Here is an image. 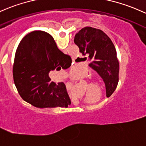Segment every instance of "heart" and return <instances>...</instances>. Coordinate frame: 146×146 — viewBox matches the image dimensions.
Segmentation results:
<instances>
[{"instance_id": "heart-1", "label": "heart", "mask_w": 146, "mask_h": 146, "mask_svg": "<svg viewBox=\"0 0 146 146\" xmlns=\"http://www.w3.org/2000/svg\"><path fill=\"white\" fill-rule=\"evenodd\" d=\"M72 76L74 79H78L79 78V69L78 67H74L72 70Z\"/></svg>"}]
</instances>
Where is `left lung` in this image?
Segmentation results:
<instances>
[{"label": "left lung", "mask_w": 146, "mask_h": 146, "mask_svg": "<svg viewBox=\"0 0 146 146\" xmlns=\"http://www.w3.org/2000/svg\"><path fill=\"white\" fill-rule=\"evenodd\" d=\"M74 42L90 60L89 66L104 81L106 97L111 95L117 87L119 74L116 50L111 39L101 30L85 27L75 35Z\"/></svg>", "instance_id": "8db88e82"}]
</instances>
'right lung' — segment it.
Instances as JSON below:
<instances>
[{
  "label": "right lung",
  "instance_id": "right-lung-1",
  "mask_svg": "<svg viewBox=\"0 0 146 146\" xmlns=\"http://www.w3.org/2000/svg\"><path fill=\"white\" fill-rule=\"evenodd\" d=\"M72 59L57 47L50 34L35 31L20 42L15 54L13 78L24 101L38 108L67 107L71 104L64 83L51 81L48 73L70 67Z\"/></svg>",
  "mask_w": 146,
  "mask_h": 146
}]
</instances>
